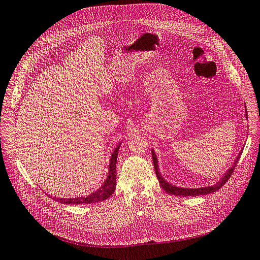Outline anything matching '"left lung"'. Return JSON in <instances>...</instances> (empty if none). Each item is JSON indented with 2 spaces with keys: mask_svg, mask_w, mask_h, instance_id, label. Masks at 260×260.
<instances>
[{
  "mask_svg": "<svg viewBox=\"0 0 260 260\" xmlns=\"http://www.w3.org/2000/svg\"><path fill=\"white\" fill-rule=\"evenodd\" d=\"M246 112V118H248L247 116V110H245ZM243 153V150L238 153L237 157L235 158V160L233 162V165L226 171V173L222 176V178L219 179L217 182H215V184L210 185V186H204V187H198V188H188V187H181V186H176L173 185L172 183L168 182L166 179L162 177L160 171H159V166H158V159L157 156L154 152V150L152 149V158H153V164H154V169H155V173L157 176V179L159 183H160L161 187L165 189L166 192L170 193V194H174V196H182V197H194V196H203V194H208L211 192H214L216 190H218L221 188L227 181L228 179L230 178L231 174L233 173L236 164L238 162V159L241 158V155Z\"/></svg>",
  "mask_w": 260,
  "mask_h": 260,
  "instance_id": "left-lung-1",
  "label": "left lung"
}]
</instances>
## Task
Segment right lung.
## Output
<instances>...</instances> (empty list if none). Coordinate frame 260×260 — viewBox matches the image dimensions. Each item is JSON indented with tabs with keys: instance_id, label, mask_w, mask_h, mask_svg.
I'll return each mask as SVG.
<instances>
[{
	"instance_id": "obj_1",
	"label": "right lung",
	"mask_w": 260,
	"mask_h": 260,
	"mask_svg": "<svg viewBox=\"0 0 260 260\" xmlns=\"http://www.w3.org/2000/svg\"><path fill=\"white\" fill-rule=\"evenodd\" d=\"M122 142L116 145V147L113 149V152L110 157L109 161V169H108V175L104 183L100 186L95 191L89 193L86 197H77V198H56L53 197L52 199L55 201L61 203V204H91L96 203L100 201H104V200L108 199L114 191L116 186V159L117 154L119 150V146H121Z\"/></svg>"
}]
</instances>
